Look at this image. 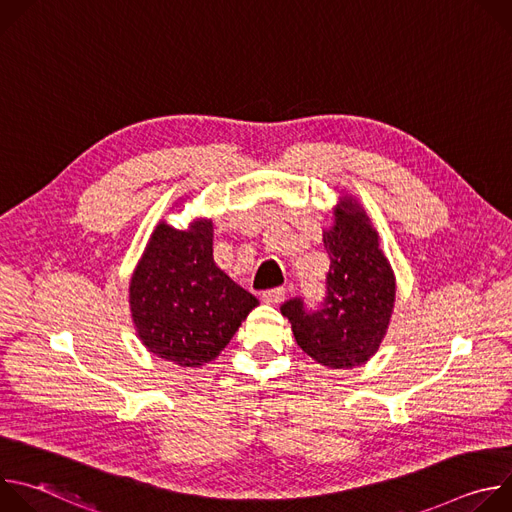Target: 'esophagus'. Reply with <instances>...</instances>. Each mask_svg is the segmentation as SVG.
Segmentation results:
<instances>
[{
    "label": "esophagus",
    "instance_id": "1",
    "mask_svg": "<svg viewBox=\"0 0 512 512\" xmlns=\"http://www.w3.org/2000/svg\"><path fill=\"white\" fill-rule=\"evenodd\" d=\"M285 294H287L285 287H273V289L263 291L261 300H263L265 304H281V302L285 300Z\"/></svg>",
    "mask_w": 512,
    "mask_h": 512
}]
</instances>
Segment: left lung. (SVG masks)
<instances>
[{
	"instance_id": "left-lung-1",
	"label": "left lung",
	"mask_w": 512,
	"mask_h": 512,
	"mask_svg": "<svg viewBox=\"0 0 512 512\" xmlns=\"http://www.w3.org/2000/svg\"><path fill=\"white\" fill-rule=\"evenodd\" d=\"M324 247L330 271L322 310L308 314L296 298L281 314L308 356L328 369H354L371 360L387 336L397 281L377 229L352 194L338 196Z\"/></svg>"
}]
</instances>
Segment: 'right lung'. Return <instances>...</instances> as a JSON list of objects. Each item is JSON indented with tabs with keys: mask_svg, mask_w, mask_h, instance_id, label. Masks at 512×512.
<instances>
[{
	"mask_svg": "<svg viewBox=\"0 0 512 512\" xmlns=\"http://www.w3.org/2000/svg\"><path fill=\"white\" fill-rule=\"evenodd\" d=\"M212 233V218L204 216L184 231L160 221L129 281L137 338L154 356L178 367L214 360L259 306L214 263Z\"/></svg>",
	"mask_w": 512,
	"mask_h": 512,
	"instance_id": "obj_1",
	"label": "right lung"
}]
</instances>
